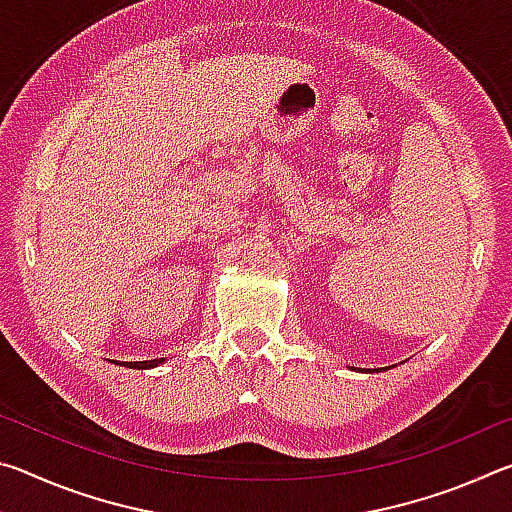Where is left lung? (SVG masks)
<instances>
[{"mask_svg": "<svg viewBox=\"0 0 512 512\" xmlns=\"http://www.w3.org/2000/svg\"><path fill=\"white\" fill-rule=\"evenodd\" d=\"M375 370H381V368H375Z\"/></svg>", "mask_w": 512, "mask_h": 512, "instance_id": "8db88e82", "label": "left lung"}]
</instances>
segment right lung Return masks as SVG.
Wrapping results in <instances>:
<instances>
[{"mask_svg": "<svg viewBox=\"0 0 512 512\" xmlns=\"http://www.w3.org/2000/svg\"><path fill=\"white\" fill-rule=\"evenodd\" d=\"M124 363V361H121ZM158 363H164V359H151V361H131V363H124V366H133V368H155Z\"/></svg>", "mask_w": 512, "mask_h": 512, "instance_id": "1", "label": "right lung"}]
</instances>
